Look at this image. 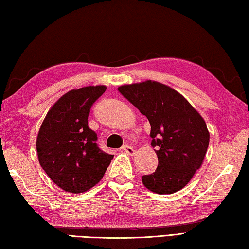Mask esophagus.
Segmentation results:
<instances>
[{
  "label": "esophagus",
  "instance_id": "obj_1",
  "mask_svg": "<svg viewBox=\"0 0 249 249\" xmlns=\"http://www.w3.org/2000/svg\"><path fill=\"white\" fill-rule=\"evenodd\" d=\"M121 149H123L124 152H125L126 154H129V155L134 154V148L132 146H130V145H124V146L121 147Z\"/></svg>",
  "mask_w": 249,
  "mask_h": 249
}]
</instances>
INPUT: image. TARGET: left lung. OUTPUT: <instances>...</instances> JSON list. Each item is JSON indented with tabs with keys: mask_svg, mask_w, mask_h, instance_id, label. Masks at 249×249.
<instances>
[{
	"mask_svg": "<svg viewBox=\"0 0 249 249\" xmlns=\"http://www.w3.org/2000/svg\"><path fill=\"white\" fill-rule=\"evenodd\" d=\"M118 91L151 124L158 166L142 177L143 184L157 194L180 191L200 168L207 152L205 120L180 93L165 84L148 80L121 86Z\"/></svg>",
	"mask_w": 249,
	"mask_h": 249,
	"instance_id": "left-lung-1",
	"label": "left lung"
}]
</instances>
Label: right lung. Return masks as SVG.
I'll return each mask as SVG.
<instances>
[{
	"label": "right lung",
	"mask_w": 249,
	"mask_h": 249,
	"mask_svg": "<svg viewBox=\"0 0 249 249\" xmlns=\"http://www.w3.org/2000/svg\"><path fill=\"white\" fill-rule=\"evenodd\" d=\"M105 91V86L69 91L49 110L37 134L41 167L70 193H82L100 182L114 157L98 147L97 134L88 125L91 107Z\"/></svg>",
	"instance_id": "1"
}]
</instances>
